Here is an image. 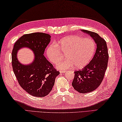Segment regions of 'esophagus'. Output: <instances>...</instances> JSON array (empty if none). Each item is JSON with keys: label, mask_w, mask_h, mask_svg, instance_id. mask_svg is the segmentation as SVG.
<instances>
[{"label": "esophagus", "mask_w": 122, "mask_h": 122, "mask_svg": "<svg viewBox=\"0 0 122 122\" xmlns=\"http://www.w3.org/2000/svg\"><path fill=\"white\" fill-rule=\"evenodd\" d=\"M59 72H60V73H65V72H66V71L65 70H60V71H59Z\"/></svg>", "instance_id": "34e87169"}]
</instances>
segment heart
Segmentation results:
<instances>
[{"label":"heart","mask_w":122,"mask_h":122,"mask_svg":"<svg viewBox=\"0 0 122 122\" xmlns=\"http://www.w3.org/2000/svg\"><path fill=\"white\" fill-rule=\"evenodd\" d=\"M95 50V44L91 39L73 36L50 44L46 52L49 61L54 64L63 57L61 53L66 52L67 58L59 61L56 67L59 69H67L73 66L76 68L85 66L93 57Z\"/></svg>","instance_id":"b5f03b06"}]
</instances>
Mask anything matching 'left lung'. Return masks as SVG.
<instances>
[{
  "mask_svg": "<svg viewBox=\"0 0 122 122\" xmlns=\"http://www.w3.org/2000/svg\"><path fill=\"white\" fill-rule=\"evenodd\" d=\"M81 31L91 36L97 44V49L90 63L82 69L74 72L72 85L79 93H87L95 90L102 83L107 68L109 54L104 39L96 32L83 29Z\"/></svg>",
  "mask_w": 122,
  "mask_h": 122,
  "instance_id": "left-lung-1",
  "label": "left lung"
}]
</instances>
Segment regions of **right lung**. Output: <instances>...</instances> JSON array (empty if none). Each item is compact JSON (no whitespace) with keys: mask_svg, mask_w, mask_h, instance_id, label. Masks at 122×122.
Here are the masks:
<instances>
[{"mask_svg":"<svg viewBox=\"0 0 122 122\" xmlns=\"http://www.w3.org/2000/svg\"><path fill=\"white\" fill-rule=\"evenodd\" d=\"M51 41V36L42 32L25 34L15 43L12 52L13 70L21 87L35 97L48 95L54 86L56 77L60 73L43 55L45 49ZM27 47L34 53L35 59L29 65L20 63L17 52Z\"/></svg>","mask_w":122,"mask_h":122,"instance_id":"1","label":"right lung"}]
</instances>
